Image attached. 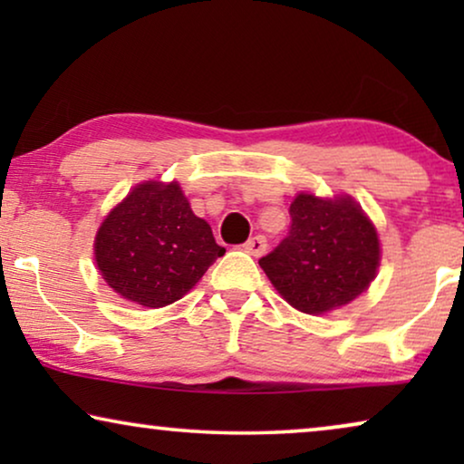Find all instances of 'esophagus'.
Here are the masks:
<instances>
[{"label":"esophagus","mask_w":464,"mask_h":464,"mask_svg":"<svg viewBox=\"0 0 464 464\" xmlns=\"http://www.w3.org/2000/svg\"><path fill=\"white\" fill-rule=\"evenodd\" d=\"M266 246H268V243H266L264 237H253L245 243V251L251 253L253 257H259L266 253Z\"/></svg>","instance_id":"34e87169"}]
</instances>
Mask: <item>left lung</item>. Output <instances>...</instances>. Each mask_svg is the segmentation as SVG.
Wrapping results in <instances>:
<instances>
[{
    "label": "left lung",
    "mask_w": 464,
    "mask_h": 464,
    "mask_svg": "<svg viewBox=\"0 0 464 464\" xmlns=\"http://www.w3.org/2000/svg\"><path fill=\"white\" fill-rule=\"evenodd\" d=\"M289 215L287 238L259 266L291 306L323 314L346 306L370 287L380 266V240L351 196L319 198L302 192Z\"/></svg>",
    "instance_id": "left-lung-1"
}]
</instances>
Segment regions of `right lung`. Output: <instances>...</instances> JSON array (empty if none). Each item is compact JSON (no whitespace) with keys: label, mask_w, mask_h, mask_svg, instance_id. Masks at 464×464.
Returning <instances> with one entry per match:
<instances>
[{"label":"right lung","mask_w":464,"mask_h":464,"mask_svg":"<svg viewBox=\"0 0 464 464\" xmlns=\"http://www.w3.org/2000/svg\"><path fill=\"white\" fill-rule=\"evenodd\" d=\"M224 253L177 181L139 183L94 237V259L105 283L148 308L181 300Z\"/></svg>","instance_id":"1"}]
</instances>
